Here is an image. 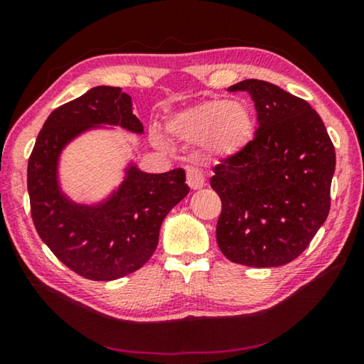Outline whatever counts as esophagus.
<instances>
[{
    "mask_svg": "<svg viewBox=\"0 0 364 364\" xmlns=\"http://www.w3.org/2000/svg\"><path fill=\"white\" fill-rule=\"evenodd\" d=\"M186 183L191 189H199L204 186V175L199 168L189 167L186 170Z\"/></svg>",
    "mask_w": 364,
    "mask_h": 364,
    "instance_id": "obj_1",
    "label": "esophagus"
}]
</instances>
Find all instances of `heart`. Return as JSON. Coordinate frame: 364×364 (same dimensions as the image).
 Masks as SVG:
<instances>
[{
  "label": "heart",
  "mask_w": 364,
  "mask_h": 364,
  "mask_svg": "<svg viewBox=\"0 0 364 364\" xmlns=\"http://www.w3.org/2000/svg\"><path fill=\"white\" fill-rule=\"evenodd\" d=\"M250 110L226 100H213L183 110L167 123L171 136L189 144L205 143L212 157H230L242 149L254 134ZM159 144L164 141L157 138Z\"/></svg>",
  "instance_id": "b5f03b06"
}]
</instances>
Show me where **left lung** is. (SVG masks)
Segmentation results:
<instances>
[{"mask_svg":"<svg viewBox=\"0 0 364 364\" xmlns=\"http://www.w3.org/2000/svg\"><path fill=\"white\" fill-rule=\"evenodd\" d=\"M228 91H247L258 127L254 139L213 168L218 247L245 267H281L328 218L334 144L316 110L279 86L249 78Z\"/></svg>","mask_w":364,"mask_h":364,"instance_id":"left-lung-1","label":"left lung"}]
</instances>
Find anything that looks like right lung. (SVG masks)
Returning <instances> with one entry per match:
<instances>
[{
  "label": "right lung",
  "instance_id": "add662e5",
  "mask_svg": "<svg viewBox=\"0 0 364 364\" xmlns=\"http://www.w3.org/2000/svg\"><path fill=\"white\" fill-rule=\"evenodd\" d=\"M101 123L143 133L130 96L117 86L91 88L48 117L30 154L27 188L33 225L53 254L86 279L112 281L149 260L160 225L189 188L183 168L157 175L130 167L102 205L73 204L59 191V154L77 134Z\"/></svg>",
  "mask_w": 364,
  "mask_h": 364
}]
</instances>
